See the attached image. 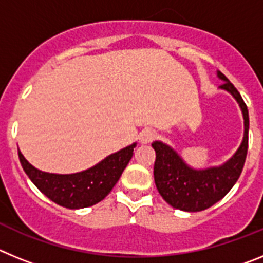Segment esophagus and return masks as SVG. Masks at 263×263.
Wrapping results in <instances>:
<instances>
[{
  "instance_id": "1",
  "label": "esophagus",
  "mask_w": 263,
  "mask_h": 263,
  "mask_svg": "<svg viewBox=\"0 0 263 263\" xmlns=\"http://www.w3.org/2000/svg\"><path fill=\"white\" fill-rule=\"evenodd\" d=\"M155 137H157V133H155L154 130L152 129H145L141 132V134H139V141H141V143H150L153 142L155 139Z\"/></svg>"
}]
</instances>
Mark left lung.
Wrapping results in <instances>:
<instances>
[{
	"label": "left lung",
	"instance_id": "left-lung-1",
	"mask_svg": "<svg viewBox=\"0 0 263 263\" xmlns=\"http://www.w3.org/2000/svg\"><path fill=\"white\" fill-rule=\"evenodd\" d=\"M217 76L224 83L221 89L228 90L240 105L243 116V139L236 154L218 167L205 170L191 168L180 155L166 143L155 141L154 180L160 196L171 206L185 212H199L212 206L231 191L240 178L248 154L249 139V113L240 92L227 76L217 71Z\"/></svg>",
	"mask_w": 263,
	"mask_h": 263
}]
</instances>
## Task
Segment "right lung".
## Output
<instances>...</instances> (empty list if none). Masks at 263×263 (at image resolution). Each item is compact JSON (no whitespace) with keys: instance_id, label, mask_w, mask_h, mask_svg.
<instances>
[{"instance_id":"add662e5","label":"right lung","mask_w":263,"mask_h":263,"mask_svg":"<svg viewBox=\"0 0 263 263\" xmlns=\"http://www.w3.org/2000/svg\"><path fill=\"white\" fill-rule=\"evenodd\" d=\"M136 145L133 143L110 154L85 171L67 175L43 173L30 164L20 150L18 157L25 173L42 194L59 205L69 210H79L95 205L105 199L133 157Z\"/></svg>"}]
</instances>
